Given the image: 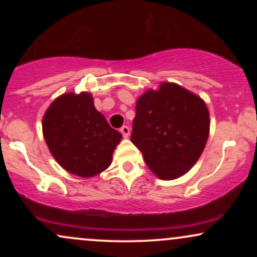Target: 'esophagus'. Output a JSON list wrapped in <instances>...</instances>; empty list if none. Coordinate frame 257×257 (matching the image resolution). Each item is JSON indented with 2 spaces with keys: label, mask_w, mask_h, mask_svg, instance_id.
Here are the masks:
<instances>
[{
  "label": "esophagus",
  "mask_w": 257,
  "mask_h": 257,
  "mask_svg": "<svg viewBox=\"0 0 257 257\" xmlns=\"http://www.w3.org/2000/svg\"><path fill=\"white\" fill-rule=\"evenodd\" d=\"M120 133H122L123 138H128L129 134H131V129H129L128 125H123L122 128H120Z\"/></svg>",
  "instance_id": "obj_1"
}]
</instances>
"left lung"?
I'll list each match as a JSON object with an SVG mask.
<instances>
[{
  "mask_svg": "<svg viewBox=\"0 0 257 257\" xmlns=\"http://www.w3.org/2000/svg\"><path fill=\"white\" fill-rule=\"evenodd\" d=\"M131 140L158 178L176 179L194 166L209 135V112L199 96L162 83L138 99Z\"/></svg>",
  "mask_w": 257,
  "mask_h": 257,
  "instance_id": "obj_1",
  "label": "left lung"
}]
</instances>
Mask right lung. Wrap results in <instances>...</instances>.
Returning <instances> with one entry per match:
<instances>
[{
	"mask_svg": "<svg viewBox=\"0 0 257 257\" xmlns=\"http://www.w3.org/2000/svg\"><path fill=\"white\" fill-rule=\"evenodd\" d=\"M44 140L64 169L81 178L104 172L122 139L96 111L89 93L64 94L44 113Z\"/></svg>",
	"mask_w": 257,
	"mask_h": 257,
	"instance_id": "1",
	"label": "right lung"
}]
</instances>
